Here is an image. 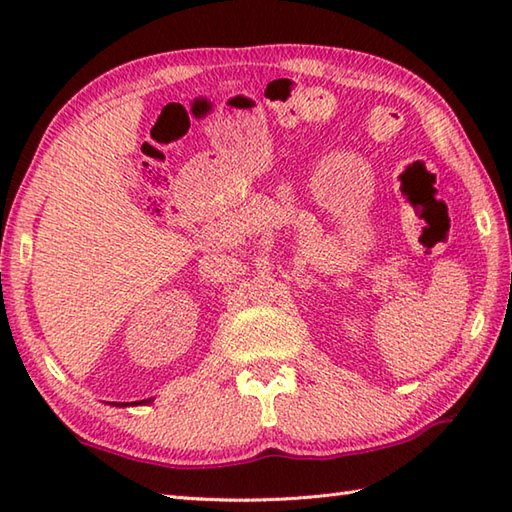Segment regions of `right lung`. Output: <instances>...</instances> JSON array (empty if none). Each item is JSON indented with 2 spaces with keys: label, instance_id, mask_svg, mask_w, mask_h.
Returning a JSON list of instances; mask_svg holds the SVG:
<instances>
[{
  "label": "right lung",
  "instance_id": "1",
  "mask_svg": "<svg viewBox=\"0 0 512 512\" xmlns=\"http://www.w3.org/2000/svg\"><path fill=\"white\" fill-rule=\"evenodd\" d=\"M151 400H154V398H149V400H140V402H132V405H145V402H151ZM112 405H116V402H112ZM127 405H129V402H118L116 407H127Z\"/></svg>",
  "mask_w": 512,
  "mask_h": 512
}]
</instances>
